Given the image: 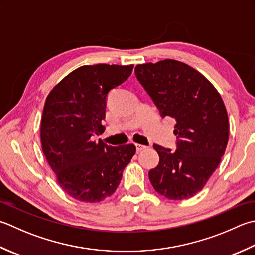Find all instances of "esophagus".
<instances>
[{"mask_svg": "<svg viewBox=\"0 0 255 255\" xmlns=\"http://www.w3.org/2000/svg\"><path fill=\"white\" fill-rule=\"evenodd\" d=\"M134 146L137 148V151H141L143 149H146L147 146H144V144H140V143H134Z\"/></svg>", "mask_w": 255, "mask_h": 255, "instance_id": "34e87169", "label": "esophagus"}]
</instances>
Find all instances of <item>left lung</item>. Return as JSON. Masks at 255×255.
Segmentation results:
<instances>
[{
	"label": "left lung",
	"instance_id": "8db88e82",
	"mask_svg": "<svg viewBox=\"0 0 255 255\" xmlns=\"http://www.w3.org/2000/svg\"><path fill=\"white\" fill-rule=\"evenodd\" d=\"M134 74L161 116L177 122V149L153 144L159 163L149 180L170 200L191 198L216 171L228 144L229 119L220 94L201 73L174 59L139 64Z\"/></svg>",
	"mask_w": 255,
	"mask_h": 255
}]
</instances>
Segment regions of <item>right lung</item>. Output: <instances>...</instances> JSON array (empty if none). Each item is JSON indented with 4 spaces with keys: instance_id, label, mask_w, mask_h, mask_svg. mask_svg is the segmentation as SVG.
Returning <instances> with one entry per match:
<instances>
[{
    "instance_id": "right-lung-1",
    "label": "right lung",
    "mask_w": 255,
    "mask_h": 255,
    "mask_svg": "<svg viewBox=\"0 0 255 255\" xmlns=\"http://www.w3.org/2000/svg\"><path fill=\"white\" fill-rule=\"evenodd\" d=\"M133 65H85L63 78L44 105L43 153L59 186L83 202H101L116 191L134 144L112 147L102 139L106 99L111 89L130 76Z\"/></svg>"
}]
</instances>
